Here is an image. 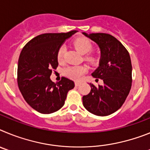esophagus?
<instances>
[{"instance_id": "1", "label": "esophagus", "mask_w": 150, "mask_h": 150, "mask_svg": "<svg viewBox=\"0 0 150 150\" xmlns=\"http://www.w3.org/2000/svg\"><path fill=\"white\" fill-rule=\"evenodd\" d=\"M80 84H81V83H79V82H76V83H75V86H79Z\"/></svg>"}]
</instances>
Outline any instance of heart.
<instances>
[{
	"instance_id": "b5f03b06",
	"label": "heart",
	"mask_w": 150,
	"mask_h": 150,
	"mask_svg": "<svg viewBox=\"0 0 150 150\" xmlns=\"http://www.w3.org/2000/svg\"><path fill=\"white\" fill-rule=\"evenodd\" d=\"M73 45L78 52L82 54L88 53L93 49V45L91 41L86 38L79 37L76 38L73 41ZM64 48L61 46L57 52V60L59 62H62L64 60ZM85 59L91 64H95L98 62V58L93 54L88 53L85 55ZM87 71L86 66L83 65H73L69 66L64 70V74L67 77L74 80H80L83 77V74Z\"/></svg>"
}]
</instances>
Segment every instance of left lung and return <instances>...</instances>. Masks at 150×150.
<instances>
[{"mask_svg":"<svg viewBox=\"0 0 150 150\" xmlns=\"http://www.w3.org/2000/svg\"><path fill=\"white\" fill-rule=\"evenodd\" d=\"M83 34L100 47L101 56L99 67L91 75L103 79L104 83L98 87L90 83L91 91L83 97V106L88 112L97 116H108L122 106L131 90L132 66L129 53L110 34Z\"/></svg>","mask_w":150,"mask_h":150,"instance_id":"1","label":"left lung"}]
</instances>
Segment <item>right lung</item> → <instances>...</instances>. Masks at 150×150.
Segmentation results:
<instances>
[{"instance_id": "obj_1", "label": "right lung", "mask_w": 150, "mask_h": 150, "mask_svg": "<svg viewBox=\"0 0 150 150\" xmlns=\"http://www.w3.org/2000/svg\"><path fill=\"white\" fill-rule=\"evenodd\" d=\"M76 30L40 34L23 47L18 62L17 82L21 93L33 109L43 114L56 112L64 104L74 81L62 76L58 83L50 79L59 66L57 52L63 42Z\"/></svg>"}]
</instances>
